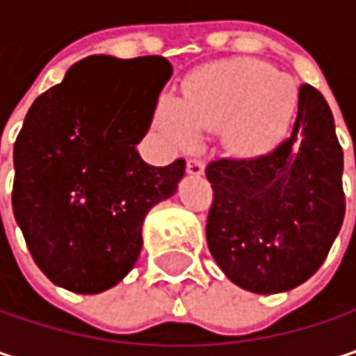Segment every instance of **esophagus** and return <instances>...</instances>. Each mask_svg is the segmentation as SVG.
<instances>
[{"label":"esophagus","mask_w":356,"mask_h":356,"mask_svg":"<svg viewBox=\"0 0 356 356\" xmlns=\"http://www.w3.org/2000/svg\"><path fill=\"white\" fill-rule=\"evenodd\" d=\"M204 163L200 161V159H191V161H187V173L189 175H193V177H200V175H204Z\"/></svg>","instance_id":"1"}]
</instances>
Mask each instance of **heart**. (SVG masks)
<instances>
[{
  "mask_svg": "<svg viewBox=\"0 0 356 356\" xmlns=\"http://www.w3.org/2000/svg\"><path fill=\"white\" fill-rule=\"evenodd\" d=\"M298 108V87L261 60H228L193 73L183 104L165 99L159 124L167 138L189 148L200 130H220L224 148L241 159L271 152L287 134Z\"/></svg>",
  "mask_w": 356,
  "mask_h": 356,
  "instance_id": "1",
  "label": "heart"
}]
</instances>
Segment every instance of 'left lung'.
I'll return each mask as SVG.
<instances>
[{
    "instance_id": "left-lung-1",
    "label": "left lung",
    "mask_w": 356,
    "mask_h": 356,
    "mask_svg": "<svg viewBox=\"0 0 356 356\" xmlns=\"http://www.w3.org/2000/svg\"><path fill=\"white\" fill-rule=\"evenodd\" d=\"M208 248L252 293H281L320 269L344 220L342 148L318 89L302 85L287 140L257 159L208 165Z\"/></svg>"
}]
</instances>
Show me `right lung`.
I'll use <instances>...</instances> for the list:
<instances>
[{"label":"right lung","mask_w":356,"mask_h":356,"mask_svg":"<svg viewBox=\"0 0 356 356\" xmlns=\"http://www.w3.org/2000/svg\"><path fill=\"white\" fill-rule=\"evenodd\" d=\"M26 113L14 145L12 208L38 269L58 287L102 293L143 248V222L177 191L185 161L152 167L145 138L173 67L165 56H89Z\"/></svg>","instance_id":"add662e5"}]
</instances>
